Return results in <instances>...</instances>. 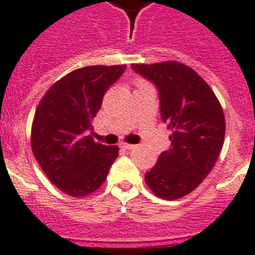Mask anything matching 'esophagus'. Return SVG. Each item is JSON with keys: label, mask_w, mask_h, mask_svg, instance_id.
Wrapping results in <instances>:
<instances>
[{"label": "esophagus", "mask_w": 255, "mask_h": 255, "mask_svg": "<svg viewBox=\"0 0 255 255\" xmlns=\"http://www.w3.org/2000/svg\"><path fill=\"white\" fill-rule=\"evenodd\" d=\"M121 148L126 149V150H131V149L134 148V145H132V144H127V142H122Z\"/></svg>", "instance_id": "obj_1"}]
</instances>
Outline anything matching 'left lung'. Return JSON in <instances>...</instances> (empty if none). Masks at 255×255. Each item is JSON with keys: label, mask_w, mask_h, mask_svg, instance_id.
<instances>
[{"label": "left lung", "mask_w": 255, "mask_h": 255, "mask_svg": "<svg viewBox=\"0 0 255 255\" xmlns=\"http://www.w3.org/2000/svg\"><path fill=\"white\" fill-rule=\"evenodd\" d=\"M131 67L157 86L161 119L173 131L170 149L146 173V185L162 199H179L194 191L216 163L225 136L223 107L206 81L183 64Z\"/></svg>", "instance_id": "obj_1"}]
</instances>
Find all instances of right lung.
<instances>
[{
	"mask_svg": "<svg viewBox=\"0 0 255 255\" xmlns=\"http://www.w3.org/2000/svg\"><path fill=\"white\" fill-rule=\"evenodd\" d=\"M126 65L76 69L49 88L35 111L31 148L45 175L70 196H86L106 181L119 148L95 142L92 121Z\"/></svg>",
	"mask_w": 255,
	"mask_h": 255,
	"instance_id": "right-lung-1",
	"label": "right lung"
}]
</instances>
